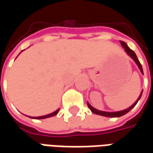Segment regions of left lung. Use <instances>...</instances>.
<instances>
[{
    "label": "left lung",
    "instance_id": "8db88e82",
    "mask_svg": "<svg viewBox=\"0 0 153 153\" xmlns=\"http://www.w3.org/2000/svg\"><path fill=\"white\" fill-rule=\"evenodd\" d=\"M120 44H121V46L123 47V48L125 49V51L126 52V54L128 55V56H130V58L131 59H133L134 60V61L135 63H136V65H138V69L140 70V71H141V73L143 74V68H142V65L141 64H140V62H139V60H138V57H137V56H136V54H135V52L133 50H131L129 47H128V45L125 43V42H122V41H120ZM143 90H142L141 93H140V95H139V97H138V99L136 100V102H135L132 106H130L129 107H128L127 109H125L123 110V111H113V112H110V111H99V110L96 109V108H94L93 106H92L91 105H90V103L88 102H87V104H88V106L89 107V109L91 110V111L93 113H94V114H96V115H102V116H106V117H120V116H122V115H125V114H127V113L130 111V110H132L134 107L135 106H136V104L138 103V102L139 101V99L141 98L142 97V94H143Z\"/></svg>",
    "mask_w": 153,
    "mask_h": 153
}]
</instances>
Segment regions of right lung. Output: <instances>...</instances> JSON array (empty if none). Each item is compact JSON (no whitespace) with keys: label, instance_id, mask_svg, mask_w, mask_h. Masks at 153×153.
Instances as JSON below:
<instances>
[{"label":"right lung","instance_id":"right-lung-1","mask_svg":"<svg viewBox=\"0 0 153 153\" xmlns=\"http://www.w3.org/2000/svg\"><path fill=\"white\" fill-rule=\"evenodd\" d=\"M59 110L60 109H57L56 111H54V112L51 113V114H48V115H42V116H38V117H32V116H28V117H29V118H32V119H36V120H41V119L49 118V117H51V116H54V115H56L57 113L59 112Z\"/></svg>","mask_w":153,"mask_h":153}]
</instances>
